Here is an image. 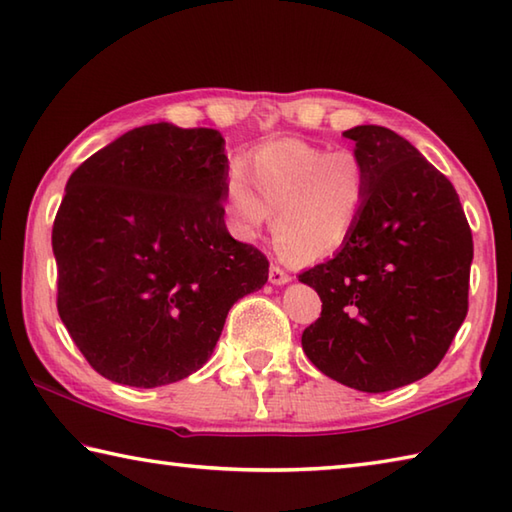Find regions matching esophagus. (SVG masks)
<instances>
[{
  "label": "esophagus",
  "mask_w": 512,
  "mask_h": 512,
  "mask_svg": "<svg viewBox=\"0 0 512 512\" xmlns=\"http://www.w3.org/2000/svg\"><path fill=\"white\" fill-rule=\"evenodd\" d=\"M289 280H291V276L280 265L269 267V283L271 285H285V283H289Z\"/></svg>",
  "instance_id": "esophagus-1"
}]
</instances>
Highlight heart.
<instances>
[{
  "label": "heart",
  "instance_id": "b5f03b06",
  "mask_svg": "<svg viewBox=\"0 0 512 512\" xmlns=\"http://www.w3.org/2000/svg\"><path fill=\"white\" fill-rule=\"evenodd\" d=\"M369 194V168L356 150L280 139L260 145L243 165L229 168L225 207L232 232L245 241L276 212L278 249L307 263L349 245Z\"/></svg>",
  "mask_w": 512,
  "mask_h": 512
}]
</instances>
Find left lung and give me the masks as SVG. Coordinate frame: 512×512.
Masks as SVG:
<instances>
[{"label":"left lung","instance_id":"1","mask_svg":"<svg viewBox=\"0 0 512 512\" xmlns=\"http://www.w3.org/2000/svg\"><path fill=\"white\" fill-rule=\"evenodd\" d=\"M371 176L356 234L298 276L322 300L302 349L344 387L384 393L429 375L468 311L473 236L453 183L382 125H356Z\"/></svg>","mask_w":512,"mask_h":512}]
</instances>
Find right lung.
Here are the masks:
<instances>
[{"label":"right lung","instance_id":"add662e5","mask_svg":"<svg viewBox=\"0 0 512 512\" xmlns=\"http://www.w3.org/2000/svg\"><path fill=\"white\" fill-rule=\"evenodd\" d=\"M225 139L152 123L70 174L52 225L57 309L103 378L154 389L210 360L269 263L225 227Z\"/></svg>","mask_w":512,"mask_h":512}]
</instances>
